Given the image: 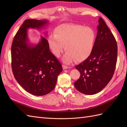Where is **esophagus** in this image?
Masks as SVG:
<instances>
[{
    "label": "esophagus",
    "instance_id": "34e87169",
    "mask_svg": "<svg viewBox=\"0 0 127 127\" xmlns=\"http://www.w3.org/2000/svg\"><path fill=\"white\" fill-rule=\"evenodd\" d=\"M63 68L64 69H66L68 68V67L66 66V65H63Z\"/></svg>",
    "mask_w": 127,
    "mask_h": 127
}]
</instances>
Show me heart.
<instances>
[{"mask_svg":"<svg viewBox=\"0 0 127 127\" xmlns=\"http://www.w3.org/2000/svg\"><path fill=\"white\" fill-rule=\"evenodd\" d=\"M95 40L94 31L90 27L81 25L62 24L55 29V33L48 37L49 47L57 58L66 52L64 62L71 64L76 60L81 62L89 57L93 52Z\"/></svg>","mask_w":127,"mask_h":127,"instance_id":"1","label":"heart"}]
</instances>
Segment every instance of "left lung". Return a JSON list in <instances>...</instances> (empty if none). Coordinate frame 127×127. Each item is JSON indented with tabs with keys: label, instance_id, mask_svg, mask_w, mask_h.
Instances as JSON below:
<instances>
[{
	"label": "left lung",
	"instance_id": "left-lung-1",
	"mask_svg": "<svg viewBox=\"0 0 127 127\" xmlns=\"http://www.w3.org/2000/svg\"><path fill=\"white\" fill-rule=\"evenodd\" d=\"M91 56L75 68L80 76L74 83L80 93L93 95L101 91L112 79L116 68L118 48L113 34L101 17Z\"/></svg>",
	"mask_w": 127,
	"mask_h": 127
}]
</instances>
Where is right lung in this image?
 Instances as JSON below:
<instances>
[{
    "instance_id": "right-lung-1",
    "label": "right lung",
    "mask_w": 127,
    "mask_h": 127,
    "mask_svg": "<svg viewBox=\"0 0 127 127\" xmlns=\"http://www.w3.org/2000/svg\"><path fill=\"white\" fill-rule=\"evenodd\" d=\"M47 20H25L15 35L11 45V68L18 83L29 93L43 96L54 89L63 71L59 61L50 51L47 40L41 36L39 43H30L29 29L41 30ZM47 35V33H45Z\"/></svg>"
}]
</instances>
